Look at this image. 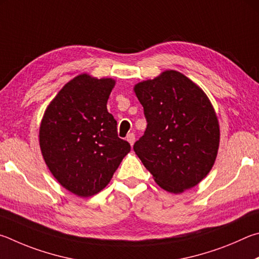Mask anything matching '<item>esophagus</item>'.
Instances as JSON below:
<instances>
[{
	"label": "esophagus",
	"instance_id": "34e87169",
	"mask_svg": "<svg viewBox=\"0 0 259 259\" xmlns=\"http://www.w3.org/2000/svg\"><path fill=\"white\" fill-rule=\"evenodd\" d=\"M126 140H127V141H128V143L131 144V146H133L134 142H135V135L133 133H130L128 135H127Z\"/></svg>",
	"mask_w": 259,
	"mask_h": 259
}]
</instances>
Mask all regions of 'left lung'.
<instances>
[{
  "label": "left lung",
  "instance_id": "left-lung-1",
  "mask_svg": "<svg viewBox=\"0 0 259 259\" xmlns=\"http://www.w3.org/2000/svg\"><path fill=\"white\" fill-rule=\"evenodd\" d=\"M134 92L148 122L135 153L167 192L196 187L214 166L220 147V122L209 98L171 69L135 84Z\"/></svg>",
  "mask_w": 259,
  "mask_h": 259
}]
</instances>
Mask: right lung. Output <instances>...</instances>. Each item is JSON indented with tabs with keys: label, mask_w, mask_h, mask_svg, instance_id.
Listing matches in <instances>:
<instances>
[{
	"label": "right lung",
	"mask_w": 259,
	"mask_h": 259,
	"mask_svg": "<svg viewBox=\"0 0 259 259\" xmlns=\"http://www.w3.org/2000/svg\"><path fill=\"white\" fill-rule=\"evenodd\" d=\"M115 84L113 78L77 75L49 103L40 121L45 164L61 187L81 198L106 188L131 151L107 109Z\"/></svg>",
	"instance_id": "add662e5"
}]
</instances>
